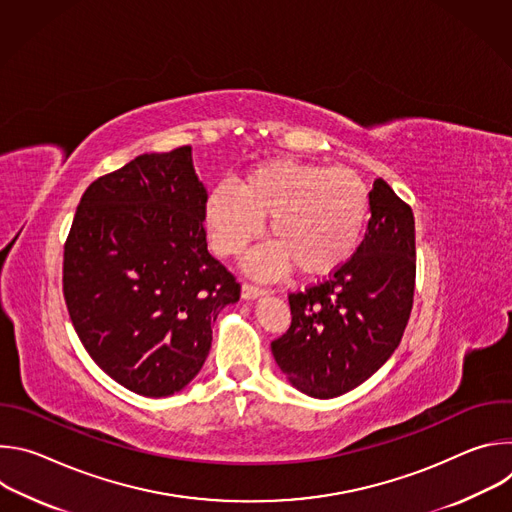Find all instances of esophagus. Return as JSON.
<instances>
[{
    "instance_id": "obj_1",
    "label": "esophagus",
    "mask_w": 512,
    "mask_h": 512,
    "mask_svg": "<svg viewBox=\"0 0 512 512\" xmlns=\"http://www.w3.org/2000/svg\"><path fill=\"white\" fill-rule=\"evenodd\" d=\"M241 291H243V298L245 300H257V298L267 294L265 287H259V285H253V283H243Z\"/></svg>"
}]
</instances>
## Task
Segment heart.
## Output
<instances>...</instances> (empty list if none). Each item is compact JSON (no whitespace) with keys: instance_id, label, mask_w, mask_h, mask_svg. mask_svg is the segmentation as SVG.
Masks as SVG:
<instances>
[{"instance_id":"1","label":"heart","mask_w":512,"mask_h":512,"mask_svg":"<svg viewBox=\"0 0 512 512\" xmlns=\"http://www.w3.org/2000/svg\"><path fill=\"white\" fill-rule=\"evenodd\" d=\"M369 188L348 168L296 160H269L237 188L210 190L204 221L218 255H239L263 231L273 243L253 251L245 267L271 277L291 265L300 275L322 277L342 267L358 249L369 218Z\"/></svg>"}]
</instances>
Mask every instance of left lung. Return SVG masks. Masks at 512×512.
Masks as SVG:
<instances>
[{
  "mask_svg": "<svg viewBox=\"0 0 512 512\" xmlns=\"http://www.w3.org/2000/svg\"><path fill=\"white\" fill-rule=\"evenodd\" d=\"M369 200V227L354 255L326 281L289 294L291 326L271 342L287 381L316 399L344 395L375 375L411 314L413 210L381 178Z\"/></svg>",
  "mask_w": 512,
  "mask_h": 512,
  "instance_id": "left-lung-1",
  "label": "left lung"
}]
</instances>
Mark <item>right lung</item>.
<instances>
[{"mask_svg":"<svg viewBox=\"0 0 512 512\" xmlns=\"http://www.w3.org/2000/svg\"><path fill=\"white\" fill-rule=\"evenodd\" d=\"M192 148L97 178L64 243V302L85 350L125 389L168 397L202 369L212 324L241 285L206 249Z\"/></svg>","mask_w":512,"mask_h":512,"instance_id":"add662e5","label":"right lung"}]
</instances>
